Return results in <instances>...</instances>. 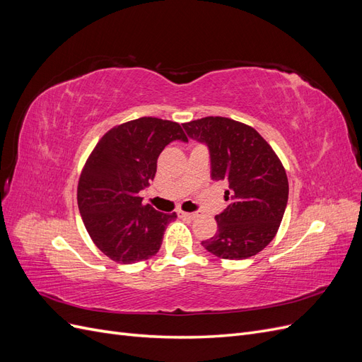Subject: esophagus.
<instances>
[{
	"mask_svg": "<svg viewBox=\"0 0 362 362\" xmlns=\"http://www.w3.org/2000/svg\"><path fill=\"white\" fill-rule=\"evenodd\" d=\"M178 214H180L181 217H185V218H192V221H193V218L196 217V214H194V213H185V211H178Z\"/></svg>",
	"mask_w": 362,
	"mask_h": 362,
	"instance_id": "obj_1",
	"label": "esophagus"
}]
</instances>
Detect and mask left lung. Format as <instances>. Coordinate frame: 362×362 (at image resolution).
<instances>
[{"label": "left lung", "instance_id": "obj_1", "mask_svg": "<svg viewBox=\"0 0 362 362\" xmlns=\"http://www.w3.org/2000/svg\"><path fill=\"white\" fill-rule=\"evenodd\" d=\"M210 149L211 177L225 181L228 206L202 246L223 259L257 255L275 238L288 201V180L276 152L255 128L222 116L182 124Z\"/></svg>", "mask_w": 362, "mask_h": 362}]
</instances>
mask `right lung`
Returning <instances> with one entry per match:
<instances>
[{"label":"right lung","instance_id":"right-lung-1","mask_svg":"<svg viewBox=\"0 0 362 362\" xmlns=\"http://www.w3.org/2000/svg\"><path fill=\"white\" fill-rule=\"evenodd\" d=\"M173 140L187 141L180 124L139 117L108 129L86 160L76 189L80 214L96 247L119 264L154 257L177 217L157 211L140 196Z\"/></svg>","mask_w":362,"mask_h":362}]
</instances>
